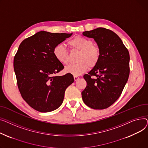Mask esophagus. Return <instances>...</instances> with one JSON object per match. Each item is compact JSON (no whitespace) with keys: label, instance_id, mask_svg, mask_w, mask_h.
Instances as JSON below:
<instances>
[{"label":"esophagus","instance_id":"obj_1","mask_svg":"<svg viewBox=\"0 0 148 148\" xmlns=\"http://www.w3.org/2000/svg\"><path fill=\"white\" fill-rule=\"evenodd\" d=\"M73 77H74V80H75V81H77L78 79H79V77L77 76H74Z\"/></svg>","mask_w":148,"mask_h":148}]
</instances>
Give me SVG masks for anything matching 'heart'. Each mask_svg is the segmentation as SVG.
<instances>
[{
    "instance_id": "obj_1",
    "label": "heart",
    "mask_w": 148,
    "mask_h": 148,
    "mask_svg": "<svg viewBox=\"0 0 148 148\" xmlns=\"http://www.w3.org/2000/svg\"><path fill=\"white\" fill-rule=\"evenodd\" d=\"M71 49L79 51L76 58L78 63L69 65L65 68V72L74 76L81 75L88 70V67L96 65L100 57L99 47L93 42L85 37L77 35L68 42ZM53 54L58 62L63 64L69 62V52L63 44H58L53 49Z\"/></svg>"
}]
</instances>
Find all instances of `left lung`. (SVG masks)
Segmentation results:
<instances>
[{
	"mask_svg": "<svg viewBox=\"0 0 148 148\" xmlns=\"http://www.w3.org/2000/svg\"><path fill=\"white\" fill-rule=\"evenodd\" d=\"M93 38L100 51L98 63L84 75L86 86L82 92L86 105L94 109H106L120 97L130 74L129 52L117 34L99 27L83 32Z\"/></svg>",
	"mask_w": 148,
	"mask_h": 148,
	"instance_id": "8db88e82",
	"label": "left lung"
}]
</instances>
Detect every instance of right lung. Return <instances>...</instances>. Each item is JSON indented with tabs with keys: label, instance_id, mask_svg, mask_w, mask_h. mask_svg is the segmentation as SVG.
Here are the masks:
<instances>
[{
	"label": "right lung",
	"instance_id": "obj_1",
	"mask_svg": "<svg viewBox=\"0 0 148 148\" xmlns=\"http://www.w3.org/2000/svg\"><path fill=\"white\" fill-rule=\"evenodd\" d=\"M72 34L39 32L23 40L14 56V69L20 94L39 112L58 108L66 88L74 82L71 73L56 75L64 66L53 54L54 48Z\"/></svg>",
	"mask_w": 148,
	"mask_h": 148
}]
</instances>
